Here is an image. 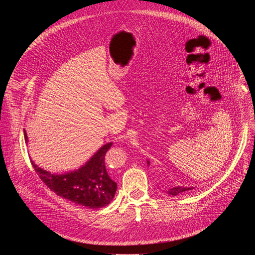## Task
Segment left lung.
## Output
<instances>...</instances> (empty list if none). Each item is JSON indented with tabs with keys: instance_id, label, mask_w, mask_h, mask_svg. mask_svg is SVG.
I'll return each instance as SVG.
<instances>
[{
	"instance_id": "8db88e82",
	"label": "left lung",
	"mask_w": 255,
	"mask_h": 255,
	"mask_svg": "<svg viewBox=\"0 0 255 255\" xmlns=\"http://www.w3.org/2000/svg\"><path fill=\"white\" fill-rule=\"evenodd\" d=\"M147 164L149 165V161L147 160ZM194 188L193 187H191V188H184V187H180V186H178V187H175V188H170V189H168V191L166 192L169 196H173V197H175V196H177L178 194H180V193H184V192H187V191H191V190H193Z\"/></svg>"
}]
</instances>
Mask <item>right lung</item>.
<instances>
[{
  "label": "right lung",
  "instance_id": "obj_1",
  "mask_svg": "<svg viewBox=\"0 0 255 255\" xmlns=\"http://www.w3.org/2000/svg\"><path fill=\"white\" fill-rule=\"evenodd\" d=\"M24 137L28 136L24 129ZM112 146L109 142L103 146L80 168L64 173H54L45 170L31 160L43 183L57 196L75 204L99 209L110 204L117 191V184L111 178L105 166V155Z\"/></svg>",
  "mask_w": 255,
  "mask_h": 255
}]
</instances>
